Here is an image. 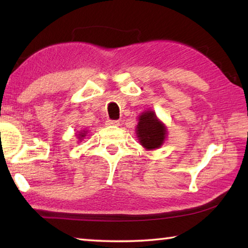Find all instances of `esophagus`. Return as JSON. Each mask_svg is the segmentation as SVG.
<instances>
[{"label": "esophagus", "mask_w": 248, "mask_h": 248, "mask_svg": "<svg viewBox=\"0 0 248 248\" xmlns=\"http://www.w3.org/2000/svg\"><path fill=\"white\" fill-rule=\"evenodd\" d=\"M107 125H119V121L118 120H107L106 121Z\"/></svg>", "instance_id": "obj_1"}]
</instances>
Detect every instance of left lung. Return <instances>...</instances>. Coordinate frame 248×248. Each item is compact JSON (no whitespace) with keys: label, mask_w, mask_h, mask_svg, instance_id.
Returning <instances> with one entry per match:
<instances>
[{"label":"left lung","mask_w":248,"mask_h":248,"mask_svg":"<svg viewBox=\"0 0 248 248\" xmlns=\"http://www.w3.org/2000/svg\"><path fill=\"white\" fill-rule=\"evenodd\" d=\"M137 138L146 151L159 149L167 138V128L163 121L157 118L154 110H148L138 116L136 128Z\"/></svg>","instance_id":"left-lung-1"}]
</instances>
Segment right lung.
Returning a JSON list of instances; mask_svg holds the SVG:
<instances>
[{"mask_svg": "<svg viewBox=\"0 0 248 248\" xmlns=\"http://www.w3.org/2000/svg\"><path fill=\"white\" fill-rule=\"evenodd\" d=\"M87 134V130H81V131H78V139L79 142H82V140L84 139V138L86 137Z\"/></svg>", "mask_w": 248, "mask_h": 248, "instance_id": "obj_1", "label": "right lung"}]
</instances>
